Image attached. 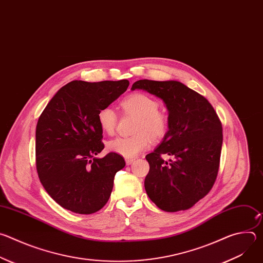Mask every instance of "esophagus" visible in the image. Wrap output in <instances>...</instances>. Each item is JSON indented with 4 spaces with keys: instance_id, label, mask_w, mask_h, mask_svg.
Here are the masks:
<instances>
[{
    "instance_id": "1",
    "label": "esophagus",
    "mask_w": 263,
    "mask_h": 263,
    "mask_svg": "<svg viewBox=\"0 0 263 263\" xmlns=\"http://www.w3.org/2000/svg\"><path fill=\"white\" fill-rule=\"evenodd\" d=\"M133 161H134L133 158H127V159H126V164H127V165H130Z\"/></svg>"
}]
</instances>
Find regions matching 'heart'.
Returning a JSON list of instances; mask_svg holds the SVG:
<instances>
[{
    "mask_svg": "<svg viewBox=\"0 0 263 263\" xmlns=\"http://www.w3.org/2000/svg\"><path fill=\"white\" fill-rule=\"evenodd\" d=\"M125 112L137 117L134 132L136 134L127 137L111 139L107 147L125 158H133L144 151L154 140L161 139L167 132V117L158 109V102L145 93L136 92L128 96L121 102ZM98 123L103 132L112 134L116 130L118 116L110 107H104L98 112Z\"/></svg>",
    "mask_w": 263,
    "mask_h": 263,
    "instance_id": "1",
    "label": "heart"
}]
</instances>
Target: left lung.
<instances>
[{
  "instance_id": "left-lung-1",
  "label": "left lung",
  "mask_w": 263,
  "mask_h": 263,
  "mask_svg": "<svg viewBox=\"0 0 263 263\" xmlns=\"http://www.w3.org/2000/svg\"><path fill=\"white\" fill-rule=\"evenodd\" d=\"M131 89L160 98L168 110V131L145 156L146 195L166 212L190 209L210 192L218 173L222 127L216 112L203 96L179 81L138 80ZM161 155L171 159L165 162Z\"/></svg>"
}]
</instances>
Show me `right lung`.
<instances>
[{
    "label": "right lung",
    "instance_id": "obj_1",
    "mask_svg": "<svg viewBox=\"0 0 263 263\" xmlns=\"http://www.w3.org/2000/svg\"><path fill=\"white\" fill-rule=\"evenodd\" d=\"M128 80L71 81L49 102L36 126V170L49 196L61 207L91 214L108 202L116 174L125 167L114 152L103 158L98 112L124 93Z\"/></svg>",
    "mask_w": 263,
    "mask_h": 263
}]
</instances>
